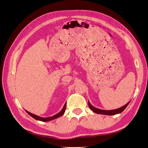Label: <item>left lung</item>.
Here are the masks:
<instances>
[{"label": "left lung", "mask_w": 148, "mask_h": 148, "mask_svg": "<svg viewBox=\"0 0 148 148\" xmlns=\"http://www.w3.org/2000/svg\"><path fill=\"white\" fill-rule=\"evenodd\" d=\"M129 102H130V101H129L127 103H126L125 106H122L120 108H119V109H114V110H106L97 109V108L92 106L91 103L89 102V101L88 102V106L90 107V109L93 112H94L96 113V114L107 115V116H112V115H116V114H120V113L122 112H123L125 110V108L127 107V106L129 105Z\"/></svg>", "instance_id": "obj_1"}]
</instances>
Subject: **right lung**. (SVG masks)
Wrapping results in <instances>:
<instances>
[{
  "mask_svg": "<svg viewBox=\"0 0 148 148\" xmlns=\"http://www.w3.org/2000/svg\"><path fill=\"white\" fill-rule=\"evenodd\" d=\"M66 103H64V105L63 107V109H62V110H61L59 113H58L57 114L55 115V116H51V117H39L38 116H36V115L35 114H32L31 112H28L27 110L26 112L29 115V116H31L32 117H33L34 119H35L36 120H38V121H42V122H48V121H52L53 119H55L59 117H61L62 116H63V115L64 114V112H65V109H66Z\"/></svg>",
  "mask_w": 148,
  "mask_h": 148,
  "instance_id": "right-lung-1",
  "label": "right lung"
}]
</instances>
